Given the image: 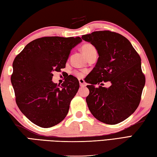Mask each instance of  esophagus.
<instances>
[{"label": "esophagus", "instance_id": "esophagus-1", "mask_svg": "<svg viewBox=\"0 0 157 157\" xmlns=\"http://www.w3.org/2000/svg\"><path fill=\"white\" fill-rule=\"evenodd\" d=\"M79 84H80L81 86H85V85H86V84H85V82L83 79L82 78H79Z\"/></svg>", "mask_w": 157, "mask_h": 157}]
</instances>
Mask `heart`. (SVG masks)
<instances>
[{"mask_svg": "<svg viewBox=\"0 0 157 157\" xmlns=\"http://www.w3.org/2000/svg\"><path fill=\"white\" fill-rule=\"evenodd\" d=\"M95 48L90 44H85L82 47V53L84 54V56L86 57H87L91 52H92V51H95ZM76 75L79 77H80V76H82V73L76 72Z\"/></svg>", "mask_w": 157, "mask_h": 157, "instance_id": "1", "label": "heart"}]
</instances>
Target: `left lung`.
<instances>
[{
	"instance_id": "1",
	"label": "left lung",
	"mask_w": 157,
	"mask_h": 157,
	"mask_svg": "<svg viewBox=\"0 0 157 157\" xmlns=\"http://www.w3.org/2000/svg\"><path fill=\"white\" fill-rule=\"evenodd\" d=\"M98 51L95 67L88 74L86 101L90 113L103 123L116 124L132 115L140 103L146 79L141 58L128 40L110 31H94L82 36ZM111 82L108 88L96 84Z\"/></svg>"
}]
</instances>
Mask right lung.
I'll return each mask as SVG.
<instances>
[{
	"label": "right lung",
	"mask_w": 157,
	"mask_h": 157,
	"mask_svg": "<svg viewBox=\"0 0 157 157\" xmlns=\"http://www.w3.org/2000/svg\"><path fill=\"white\" fill-rule=\"evenodd\" d=\"M79 37H43L31 41L14 59L11 82L22 114L42 128H50L67 116L79 89L78 79L69 75L60 86L53 83V71L66 67Z\"/></svg>",
	"instance_id": "1"
}]
</instances>
